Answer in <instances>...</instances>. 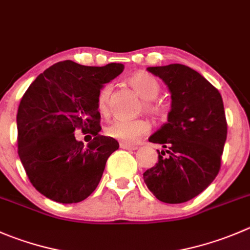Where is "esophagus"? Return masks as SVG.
<instances>
[{"instance_id":"1","label":"esophagus","mask_w":250,"mask_h":250,"mask_svg":"<svg viewBox=\"0 0 250 250\" xmlns=\"http://www.w3.org/2000/svg\"><path fill=\"white\" fill-rule=\"evenodd\" d=\"M120 146L122 147V149H125V150H135V149H137V145L128 144V143H121Z\"/></svg>"}]
</instances>
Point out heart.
<instances>
[{
	"label": "heart",
	"mask_w": 250,
	"mask_h": 250,
	"mask_svg": "<svg viewBox=\"0 0 250 250\" xmlns=\"http://www.w3.org/2000/svg\"><path fill=\"white\" fill-rule=\"evenodd\" d=\"M128 84L144 100L143 105L147 113H151L154 116H161L164 113V106L159 101H156V98L161 91V84L154 76L145 72H139V73L133 74L128 79ZM110 98L111 85L105 84L99 89L98 96H96V106L103 115H107L110 111ZM150 128H151L150 123L143 118H138V120L117 118L107 125L106 134L121 142L133 143L137 142L143 135L147 134L150 132Z\"/></svg>",
	"instance_id": "1"
}]
</instances>
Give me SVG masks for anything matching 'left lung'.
Returning a JSON list of instances; mask_svg holds the SVG:
<instances>
[{
    "instance_id": "obj_1",
    "label": "left lung",
    "mask_w": 250,
    "mask_h": 250,
    "mask_svg": "<svg viewBox=\"0 0 250 250\" xmlns=\"http://www.w3.org/2000/svg\"><path fill=\"white\" fill-rule=\"evenodd\" d=\"M147 71L168 86L172 105L167 122L149 138L166 150H157L159 161L143 177L157 199L179 204L199 195L219 173L227 138L224 101L211 83L184 64Z\"/></svg>"
}]
</instances>
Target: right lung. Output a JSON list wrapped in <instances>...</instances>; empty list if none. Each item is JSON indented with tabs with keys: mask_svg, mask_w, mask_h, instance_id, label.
<instances>
[{
	"mask_svg": "<svg viewBox=\"0 0 250 250\" xmlns=\"http://www.w3.org/2000/svg\"><path fill=\"white\" fill-rule=\"evenodd\" d=\"M122 63L82 66L73 61L53 64L21 98L17 113L18 155L30 183L51 200L79 203L96 189L116 139L100 135L98 91L122 73ZM82 129L94 139H75Z\"/></svg>",
	"mask_w": 250,
	"mask_h": 250,
	"instance_id": "obj_1",
	"label": "right lung"
}]
</instances>
